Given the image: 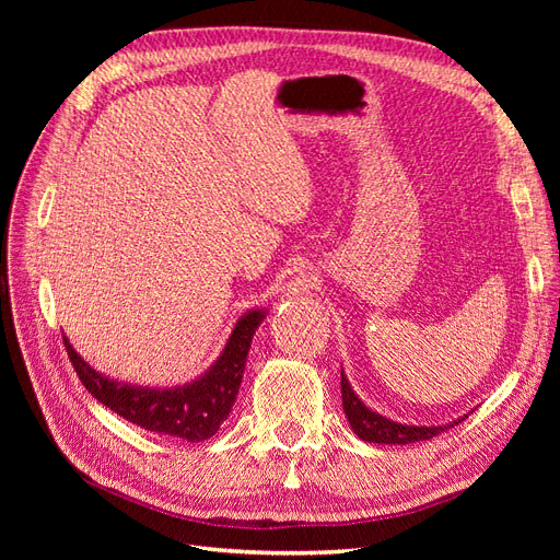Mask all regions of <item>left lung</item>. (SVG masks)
Here are the masks:
<instances>
[{"instance_id": "obj_1", "label": "left lung", "mask_w": 560, "mask_h": 560, "mask_svg": "<svg viewBox=\"0 0 560 560\" xmlns=\"http://www.w3.org/2000/svg\"><path fill=\"white\" fill-rule=\"evenodd\" d=\"M341 397H343V411L346 418L350 420V428L354 430L362 442L371 444H413V442H428V439L442 434L451 430L457 422H463L465 418H457L448 425H436V428H416V425H401V422L387 420L381 413L366 409L362 399L352 393V387L348 378L341 371Z\"/></svg>"}]
</instances>
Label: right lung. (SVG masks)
I'll return each instance as SVG.
<instances>
[{
	"label": "right lung",
	"mask_w": 560,
	"mask_h": 560,
	"mask_svg": "<svg viewBox=\"0 0 560 560\" xmlns=\"http://www.w3.org/2000/svg\"><path fill=\"white\" fill-rule=\"evenodd\" d=\"M261 322L264 311H252L241 317L222 358L214 362L208 374L191 385L173 389H149L109 381L83 362L77 350L67 343V338L65 348L79 381L107 409L149 432L179 436L186 442H202V439L217 434L219 425L231 413L243 383L252 336Z\"/></svg>",
	"instance_id": "obj_1"
}]
</instances>
